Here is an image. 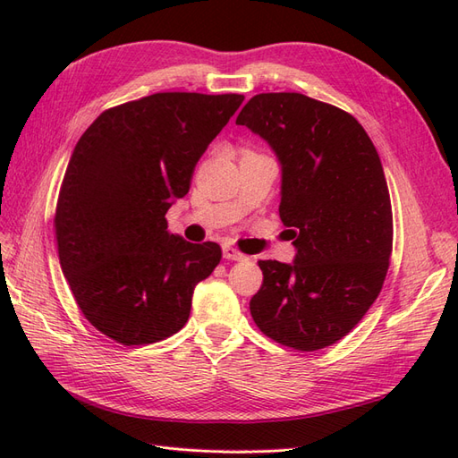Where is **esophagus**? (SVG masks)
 <instances>
[{"label":"esophagus","mask_w":458,"mask_h":458,"mask_svg":"<svg viewBox=\"0 0 458 458\" xmlns=\"http://www.w3.org/2000/svg\"><path fill=\"white\" fill-rule=\"evenodd\" d=\"M224 258L225 259H233V261L246 259V256L242 252H239L237 248H233V246H224Z\"/></svg>","instance_id":"1"}]
</instances>
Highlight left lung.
<instances>
[{
  "label": "left lung",
  "instance_id": "left-lung-1",
  "mask_svg": "<svg viewBox=\"0 0 458 458\" xmlns=\"http://www.w3.org/2000/svg\"><path fill=\"white\" fill-rule=\"evenodd\" d=\"M237 123L281 164L279 216L296 248L293 263L258 261L252 318L288 348H327L361 321L390 267L394 221L380 157L352 114L301 93L254 95Z\"/></svg>",
  "mask_w": 458,
  "mask_h": 458
}]
</instances>
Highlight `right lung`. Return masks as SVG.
Wrapping results in <instances>:
<instances>
[{"label":"right lung","mask_w":458,"mask_h":458,"mask_svg":"<svg viewBox=\"0 0 458 458\" xmlns=\"http://www.w3.org/2000/svg\"><path fill=\"white\" fill-rule=\"evenodd\" d=\"M244 95L155 93L108 108L80 137L59 192L61 269L105 336L143 345L187 323L195 286L221 248L168 233L195 165Z\"/></svg>","instance_id":"right-lung-1"}]
</instances>
